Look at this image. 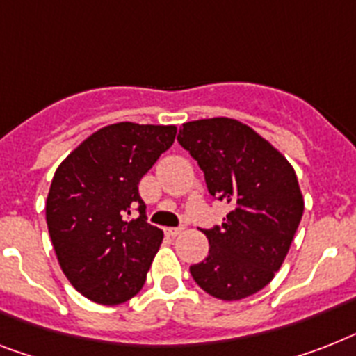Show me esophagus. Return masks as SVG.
<instances>
[{
  "mask_svg": "<svg viewBox=\"0 0 356 356\" xmlns=\"http://www.w3.org/2000/svg\"><path fill=\"white\" fill-rule=\"evenodd\" d=\"M184 231V227H165L167 236H178Z\"/></svg>",
  "mask_w": 356,
  "mask_h": 356,
  "instance_id": "esophagus-1",
  "label": "esophagus"
}]
</instances>
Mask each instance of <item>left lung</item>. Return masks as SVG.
<instances>
[{
	"label": "left lung",
	"mask_w": 356,
	"mask_h": 356,
	"mask_svg": "<svg viewBox=\"0 0 356 356\" xmlns=\"http://www.w3.org/2000/svg\"><path fill=\"white\" fill-rule=\"evenodd\" d=\"M178 142L198 161L211 195L233 205L222 227L202 231L209 254L191 266V275L220 300L254 295L275 278L302 220L295 169L277 147L233 118L184 123Z\"/></svg>",
	"instance_id": "obj_1"
}]
</instances>
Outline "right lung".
<instances>
[{
  "instance_id": "add662e5",
  "label": "right lung",
  "mask_w": 356,
  "mask_h": 356,
  "mask_svg": "<svg viewBox=\"0 0 356 356\" xmlns=\"http://www.w3.org/2000/svg\"><path fill=\"white\" fill-rule=\"evenodd\" d=\"M176 125L120 122L92 132L61 161L47 195V227L67 280L104 305L145 284L163 231L145 222L138 184L172 145ZM134 207L140 216L129 220Z\"/></svg>"
}]
</instances>
